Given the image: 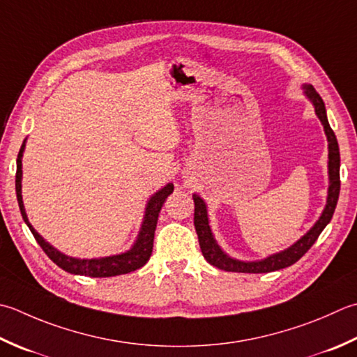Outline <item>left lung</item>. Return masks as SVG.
Instances as JSON below:
<instances>
[{
  "label": "left lung",
  "mask_w": 357,
  "mask_h": 357,
  "mask_svg": "<svg viewBox=\"0 0 357 357\" xmlns=\"http://www.w3.org/2000/svg\"><path fill=\"white\" fill-rule=\"evenodd\" d=\"M303 94L308 97V100L312 103L314 111L319 121L324 125V131L326 135L328 141V179H330V185H328V197L326 204L322 215L319 216V220L314 222V226L306 232L302 238H298L294 244H291L289 248H286L280 252L272 254L263 260L255 261H244L236 260V258L230 257L221 249L218 241L215 240L211 222H208L207 215V204L199 195L193 193V202H195V229L198 234V241L201 252L204 255L206 260L212 264V266L227 271V272H246V274H264V272L278 271L283 268H288L291 264L298 261L310 248L312 246L319 235L322 234V230L326 227L328 222L331 221L334 208L337 206L339 192H340V155H339V144L336 135L330 127L326 117V109L322 97L317 94V91L311 85H302Z\"/></svg>",
  "instance_id": "obj_1"
}]
</instances>
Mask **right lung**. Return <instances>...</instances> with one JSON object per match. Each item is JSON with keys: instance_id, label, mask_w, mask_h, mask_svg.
<instances>
[{"instance_id": "1", "label": "right lung", "mask_w": 357, "mask_h": 357, "mask_svg": "<svg viewBox=\"0 0 357 357\" xmlns=\"http://www.w3.org/2000/svg\"><path fill=\"white\" fill-rule=\"evenodd\" d=\"M26 149V139L23 145H21L18 158H17V174H15V192L17 199L20 206L21 216H23L27 227L31 229L35 240L45 250L46 255L57 264L63 271L69 272L74 275H88V277H114L128 274V272L136 271L142 268L144 264L150 260L151 250H153V240H155V230L158 225V216L162 207L164 201L167 199L170 193H173V184L169 183L164 185L160 190H158L153 197L149 199L145 206V213L141 229H139L137 238L132 243V246L125 250V252L108 255V257H99V258H75L69 257L55 249L51 243H47L43 236H41L33 226L29 222V218L26 215V208L23 204V195H21V179H23V165H21V159H23V153Z\"/></svg>"}]
</instances>
